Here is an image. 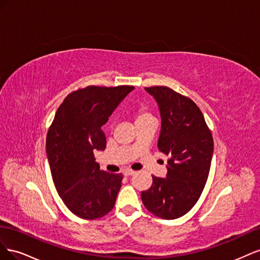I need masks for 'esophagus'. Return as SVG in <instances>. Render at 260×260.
<instances>
[{"mask_svg":"<svg viewBox=\"0 0 260 260\" xmlns=\"http://www.w3.org/2000/svg\"><path fill=\"white\" fill-rule=\"evenodd\" d=\"M137 174V171L131 170V169H125L123 170V176L125 177H130V176H135Z\"/></svg>","mask_w":260,"mask_h":260,"instance_id":"1","label":"esophagus"}]
</instances>
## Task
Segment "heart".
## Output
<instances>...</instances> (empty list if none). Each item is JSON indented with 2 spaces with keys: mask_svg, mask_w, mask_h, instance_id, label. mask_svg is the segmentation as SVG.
Masks as SVG:
<instances>
[{
  "mask_svg": "<svg viewBox=\"0 0 260 260\" xmlns=\"http://www.w3.org/2000/svg\"><path fill=\"white\" fill-rule=\"evenodd\" d=\"M149 118H154V117H153L151 109H149V107L147 105H141L137 108V111H136V122L141 121V120L149 119Z\"/></svg>",
  "mask_w": 260,
  "mask_h": 260,
  "instance_id": "obj_1",
  "label": "heart"
}]
</instances>
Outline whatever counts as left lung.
Here are the masks:
<instances>
[{"label":"left lung","instance_id":"1","mask_svg":"<svg viewBox=\"0 0 260 260\" xmlns=\"http://www.w3.org/2000/svg\"><path fill=\"white\" fill-rule=\"evenodd\" d=\"M145 90L159 106L158 149L169 156L167 178L152 176L153 184L141 194L145 208L162 219L182 217L195 205L209 175L214 140L200 107L168 86Z\"/></svg>","mask_w":260,"mask_h":260}]
</instances>
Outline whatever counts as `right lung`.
<instances>
[{
  "mask_svg": "<svg viewBox=\"0 0 260 260\" xmlns=\"http://www.w3.org/2000/svg\"><path fill=\"white\" fill-rule=\"evenodd\" d=\"M133 90L132 85H88L69 93L46 137L53 182L68 209L82 219L107 215L121 187L122 175L100 170L93 152L104 151L102 125Z\"/></svg>",
  "mask_w": 260,
  "mask_h": 260,
  "instance_id": "add662e5",
  "label": "right lung"
}]
</instances>
